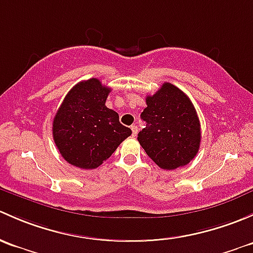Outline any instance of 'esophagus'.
I'll use <instances>...</instances> for the list:
<instances>
[{"instance_id":"1","label":"esophagus","mask_w":253,"mask_h":253,"mask_svg":"<svg viewBox=\"0 0 253 253\" xmlns=\"http://www.w3.org/2000/svg\"><path fill=\"white\" fill-rule=\"evenodd\" d=\"M131 131H132V135H134V136H136V134H137V126H131Z\"/></svg>"}]
</instances>
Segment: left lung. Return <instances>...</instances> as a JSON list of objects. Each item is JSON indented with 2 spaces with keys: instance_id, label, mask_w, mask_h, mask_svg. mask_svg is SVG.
<instances>
[{
  "instance_id": "1",
  "label": "left lung",
  "mask_w": 253,
  "mask_h": 253,
  "mask_svg": "<svg viewBox=\"0 0 253 253\" xmlns=\"http://www.w3.org/2000/svg\"><path fill=\"white\" fill-rule=\"evenodd\" d=\"M141 113L146 127L137 134L140 145L160 168L171 170L195 158L201 141V126L191 100L180 88L165 83Z\"/></svg>"
}]
</instances>
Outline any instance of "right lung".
<instances>
[{"label":"right lung","instance_id":"add662e5","mask_svg":"<svg viewBox=\"0 0 253 253\" xmlns=\"http://www.w3.org/2000/svg\"><path fill=\"white\" fill-rule=\"evenodd\" d=\"M111 88L96 78L80 82L67 93L53 118L54 144L72 166L95 169L108 160L131 130L106 107Z\"/></svg>","mask_w":253,"mask_h":253}]
</instances>
